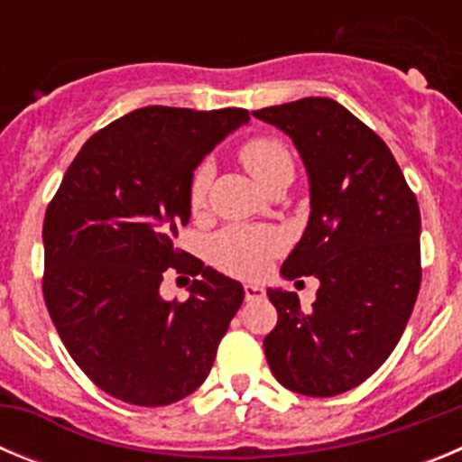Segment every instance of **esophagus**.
Masks as SVG:
<instances>
[{
    "mask_svg": "<svg viewBox=\"0 0 462 462\" xmlns=\"http://www.w3.org/2000/svg\"><path fill=\"white\" fill-rule=\"evenodd\" d=\"M263 296H266L263 287H259V284H245V300H259Z\"/></svg>",
    "mask_w": 462,
    "mask_h": 462,
    "instance_id": "obj_1",
    "label": "esophagus"
}]
</instances>
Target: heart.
I'll list each match as a JSON object with an SVG mask.
<instances>
[{
	"instance_id": "obj_1",
	"label": "heart",
	"mask_w": 462,
	"mask_h": 462,
	"mask_svg": "<svg viewBox=\"0 0 462 462\" xmlns=\"http://www.w3.org/2000/svg\"><path fill=\"white\" fill-rule=\"evenodd\" d=\"M243 166L261 187H275L277 182L293 178V157L280 141L268 136H254L245 141L238 150ZM210 164H201L189 180V208L194 212L206 206L210 187ZM282 250V238L268 226H226L210 240V256L222 271L231 275L252 277L266 268L268 259Z\"/></svg>"
}]
</instances>
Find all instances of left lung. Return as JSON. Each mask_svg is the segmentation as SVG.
<instances>
[{
	"instance_id": "1",
	"label": "left lung",
	"mask_w": 462,
	"mask_h": 462,
	"mask_svg": "<svg viewBox=\"0 0 462 462\" xmlns=\"http://www.w3.org/2000/svg\"><path fill=\"white\" fill-rule=\"evenodd\" d=\"M293 141L310 178V219L282 275L319 280L310 312L268 289L263 337L282 386L312 398L363 383L398 345L421 287V212L386 143L326 97L254 110Z\"/></svg>"
}]
</instances>
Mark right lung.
Masks as SVG:
<instances>
[{"label":"right lung","instance_id":"right-lung-1","mask_svg":"<svg viewBox=\"0 0 462 462\" xmlns=\"http://www.w3.org/2000/svg\"><path fill=\"white\" fill-rule=\"evenodd\" d=\"M245 108L145 106L85 143L43 219V298L67 352L101 391L162 407L194 393L243 305V284L175 247L189 180ZM199 277L185 304L163 271Z\"/></svg>","mask_w":462,"mask_h":462}]
</instances>
